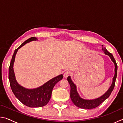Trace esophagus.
Masks as SVG:
<instances>
[{"label": "esophagus", "mask_w": 123, "mask_h": 123, "mask_svg": "<svg viewBox=\"0 0 123 123\" xmlns=\"http://www.w3.org/2000/svg\"><path fill=\"white\" fill-rule=\"evenodd\" d=\"M70 74V72H69V71H66L64 72V73L63 74V76L64 78H67V77Z\"/></svg>", "instance_id": "obj_1"}]
</instances>
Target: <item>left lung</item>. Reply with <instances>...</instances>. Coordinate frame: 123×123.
<instances>
[{
  "mask_svg": "<svg viewBox=\"0 0 123 123\" xmlns=\"http://www.w3.org/2000/svg\"><path fill=\"white\" fill-rule=\"evenodd\" d=\"M102 50L105 54L109 56L112 61L114 63V65H115V70H114L115 74H114V76L113 79V82H112V84L111 85V87H110V88L108 89V91L103 95H102L101 97L99 98L94 100H85L81 98L76 91L75 85L72 82L70 76H68L67 78V80L68 82L69 83L70 86V98H71L72 101L74 105H76L77 107L81 108V109H92L98 107L109 97L110 94H111L113 90L114 86H115L116 79L117 78V74L118 66L117 64L116 60L114 59L113 55L111 53H109L105 47H103V46Z\"/></svg>",
  "mask_w": 123,
  "mask_h": 123,
  "instance_id": "8db88e82",
  "label": "left lung"
}]
</instances>
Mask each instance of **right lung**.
<instances>
[{
	"mask_svg": "<svg viewBox=\"0 0 123 123\" xmlns=\"http://www.w3.org/2000/svg\"><path fill=\"white\" fill-rule=\"evenodd\" d=\"M36 40H37L36 37H31L24 42L21 45L15 50L11 60L9 70L10 85L14 95L24 105L30 107H41L46 105L51 98L52 91L54 86L62 80L63 76V75H60L51 79L39 88L33 89L25 88L16 81L13 70V64L17 52L26 43Z\"/></svg>",
	"mask_w": 123,
	"mask_h": 123,
	"instance_id": "right-lung-1",
	"label": "right lung"
}]
</instances>
